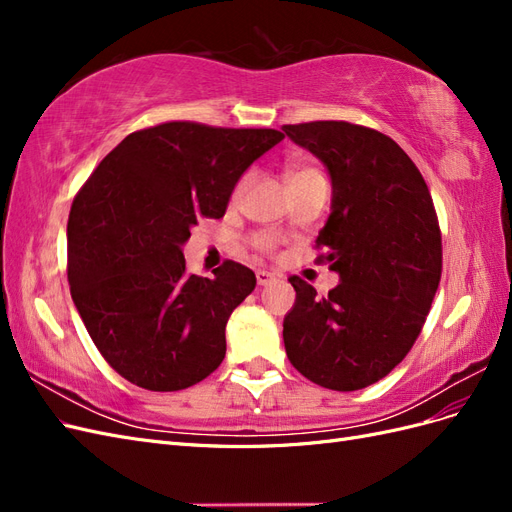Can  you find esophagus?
I'll return each mask as SVG.
<instances>
[{"mask_svg": "<svg viewBox=\"0 0 512 512\" xmlns=\"http://www.w3.org/2000/svg\"><path fill=\"white\" fill-rule=\"evenodd\" d=\"M277 277L275 273H269V271H256V282L258 286H269L271 282H275Z\"/></svg>", "mask_w": 512, "mask_h": 512, "instance_id": "1", "label": "esophagus"}]
</instances>
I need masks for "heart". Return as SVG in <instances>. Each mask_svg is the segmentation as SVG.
<instances>
[{
    "label": "heart",
    "instance_id": "1",
    "mask_svg": "<svg viewBox=\"0 0 512 512\" xmlns=\"http://www.w3.org/2000/svg\"><path fill=\"white\" fill-rule=\"evenodd\" d=\"M305 175H318V170H312V168H290V181L292 179H299V177H305ZM247 181H250V177H241V181L237 183V188H235V198H239L243 192H245V188H247ZM252 243H254V247L256 250H260V252H271L273 247H275V237L273 235H267V232H260V235H256L254 239H252Z\"/></svg>",
    "mask_w": 512,
    "mask_h": 512
}]
</instances>
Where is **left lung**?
Returning a JSON list of instances; mask_svg holds the SVG:
<instances>
[{
  "instance_id": "1",
  "label": "left lung",
  "mask_w": 512,
  "mask_h": 512,
  "mask_svg": "<svg viewBox=\"0 0 512 512\" xmlns=\"http://www.w3.org/2000/svg\"><path fill=\"white\" fill-rule=\"evenodd\" d=\"M327 166L331 215L316 247L339 284L327 297L292 275L284 318L294 369L324 389L359 391L404 361L442 275V235L421 170L393 138L348 121L282 128Z\"/></svg>"
}]
</instances>
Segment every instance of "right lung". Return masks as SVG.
Segmentation results:
<instances>
[{"label":"right lung","instance_id":"obj_1","mask_svg":"<svg viewBox=\"0 0 512 512\" xmlns=\"http://www.w3.org/2000/svg\"><path fill=\"white\" fill-rule=\"evenodd\" d=\"M282 138L269 128L160 123L123 138L76 194L72 301L119 376L166 393L220 367L226 322L256 275L232 260L213 277L190 275L181 245L200 218H222L247 166Z\"/></svg>","mask_w":512,"mask_h":512}]
</instances>
